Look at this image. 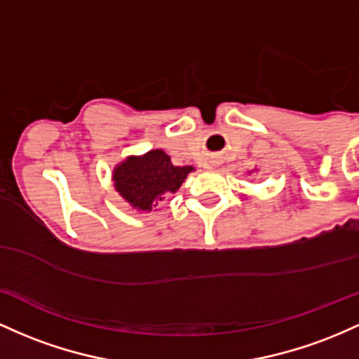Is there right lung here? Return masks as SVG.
<instances>
[{
	"instance_id": "1",
	"label": "right lung",
	"mask_w": 359,
	"mask_h": 359,
	"mask_svg": "<svg viewBox=\"0 0 359 359\" xmlns=\"http://www.w3.org/2000/svg\"><path fill=\"white\" fill-rule=\"evenodd\" d=\"M193 166H175L163 149L144 156H128L114 169L115 190L132 208L151 212L169 193L180 190Z\"/></svg>"
}]
</instances>
